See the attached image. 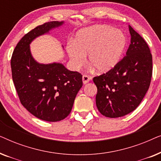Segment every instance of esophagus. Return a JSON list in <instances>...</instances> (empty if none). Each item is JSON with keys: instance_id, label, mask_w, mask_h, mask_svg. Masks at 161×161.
Instances as JSON below:
<instances>
[{"instance_id": "1", "label": "esophagus", "mask_w": 161, "mask_h": 161, "mask_svg": "<svg viewBox=\"0 0 161 161\" xmlns=\"http://www.w3.org/2000/svg\"><path fill=\"white\" fill-rule=\"evenodd\" d=\"M82 80H83V84H86L87 83H89L90 80H91V78L89 77V75H83V78H82Z\"/></svg>"}]
</instances>
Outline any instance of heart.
<instances>
[{
    "instance_id": "obj_1",
    "label": "heart",
    "mask_w": 161,
    "mask_h": 161,
    "mask_svg": "<svg viewBox=\"0 0 161 161\" xmlns=\"http://www.w3.org/2000/svg\"><path fill=\"white\" fill-rule=\"evenodd\" d=\"M126 46V37L119 30L97 25L78 32L67 50L75 69L82 67L88 55L89 63L100 72H107L119 62Z\"/></svg>"
}]
</instances>
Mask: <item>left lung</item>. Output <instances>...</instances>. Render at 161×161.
Masks as SVG:
<instances>
[{
	"label": "left lung",
	"instance_id": "8db88e82",
	"mask_svg": "<svg viewBox=\"0 0 161 161\" xmlns=\"http://www.w3.org/2000/svg\"><path fill=\"white\" fill-rule=\"evenodd\" d=\"M130 44L126 56L106 73L93 78L96 105L101 114L117 118L133 111L150 85L153 57L144 39L129 25Z\"/></svg>",
	"mask_w": 161,
	"mask_h": 161
}]
</instances>
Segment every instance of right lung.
Masks as SVG:
<instances>
[{
  "mask_svg": "<svg viewBox=\"0 0 161 161\" xmlns=\"http://www.w3.org/2000/svg\"><path fill=\"white\" fill-rule=\"evenodd\" d=\"M64 22L39 25L22 38L13 51L11 68L13 82L21 104L31 114L47 122H58L71 112L83 86L82 75L68 70L62 64H42L31 56L30 44Z\"/></svg>",
  "mask_w": 161,
  "mask_h": 161,
  "instance_id": "obj_1",
  "label": "right lung"
}]
</instances>
